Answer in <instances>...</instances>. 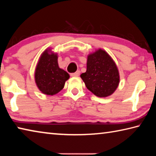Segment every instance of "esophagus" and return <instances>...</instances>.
<instances>
[{"instance_id":"1","label":"esophagus","mask_w":156,"mask_h":156,"mask_svg":"<svg viewBox=\"0 0 156 156\" xmlns=\"http://www.w3.org/2000/svg\"><path fill=\"white\" fill-rule=\"evenodd\" d=\"M80 76V71H77L75 73H71V76H72V77H77V76Z\"/></svg>"}]
</instances>
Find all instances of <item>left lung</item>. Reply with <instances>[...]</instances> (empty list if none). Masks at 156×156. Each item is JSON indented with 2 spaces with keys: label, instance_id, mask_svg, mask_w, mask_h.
<instances>
[{
  "label": "left lung",
  "instance_id": "1",
  "mask_svg": "<svg viewBox=\"0 0 156 156\" xmlns=\"http://www.w3.org/2000/svg\"><path fill=\"white\" fill-rule=\"evenodd\" d=\"M80 77L87 88L100 98L112 95L120 82L115 63L106 51L100 49L89 55L87 71Z\"/></svg>",
  "mask_w": 156,
  "mask_h": 156
}]
</instances>
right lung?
Returning <instances> with one entry per match:
<instances>
[{"label": "right lung", "mask_w": 156, "mask_h": 156, "mask_svg": "<svg viewBox=\"0 0 156 156\" xmlns=\"http://www.w3.org/2000/svg\"><path fill=\"white\" fill-rule=\"evenodd\" d=\"M44 51L39 59L35 72V80L41 92L46 95H54L61 91L69 73L59 68L57 54Z\"/></svg>", "instance_id": "1"}]
</instances>
